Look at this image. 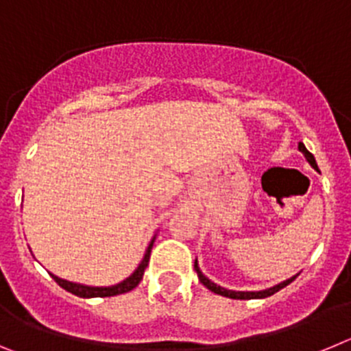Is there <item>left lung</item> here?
<instances>
[{"mask_svg":"<svg viewBox=\"0 0 351 351\" xmlns=\"http://www.w3.org/2000/svg\"><path fill=\"white\" fill-rule=\"evenodd\" d=\"M299 151L304 154V158L308 160L309 165H311L315 170H318V165H316L315 156H313V154L309 153V151H308V149H306V145H304L302 142H299ZM195 271H197V276H198V280H200V283H202L204 287L207 288V290L214 291V293H218V295L228 297V299H241V300L265 299V297L274 295L276 291H280L281 288H285V287H287V285H290L291 281L295 280V276H291L290 280L281 281V283L274 285V287H271V288H265V290H258V291H239V290H228V288H223V287H219V285L214 283V281H210L209 278H207V276L204 274L202 271H200V267H198V260H197V258H195Z\"/></svg>","mask_w":351,"mask_h":351,"instance_id":"1","label":"left lung"}]
</instances>
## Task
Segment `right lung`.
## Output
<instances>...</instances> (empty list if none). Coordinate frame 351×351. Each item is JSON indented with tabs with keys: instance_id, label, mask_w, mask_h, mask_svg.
Masks as SVG:
<instances>
[{
	"instance_id": "add662e5",
	"label": "right lung",
	"mask_w": 351,
	"mask_h": 351,
	"mask_svg": "<svg viewBox=\"0 0 351 351\" xmlns=\"http://www.w3.org/2000/svg\"><path fill=\"white\" fill-rule=\"evenodd\" d=\"M154 239H156V234H154V237L151 239V243H149L147 250H145L144 253V258L141 260L138 267L135 269V271H133L126 280L121 281V283L110 285V287H91V285H82V283H75V281L63 280V278H60V276H56L51 272L52 280L60 285L61 288H64V290L73 293V295L82 297V299H91V297H112V295H119V293H126V291L133 290V288L137 287V285L142 281V276H144V271L149 263V256H151V250H153Z\"/></svg>"
}]
</instances>
